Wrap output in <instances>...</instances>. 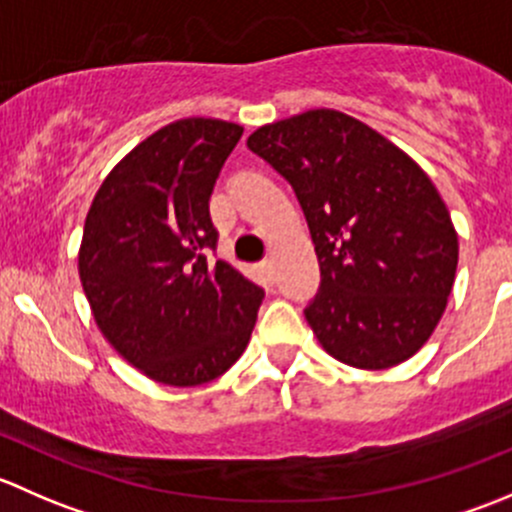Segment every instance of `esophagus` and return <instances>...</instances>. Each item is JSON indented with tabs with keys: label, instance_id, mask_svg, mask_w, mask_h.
Masks as SVG:
<instances>
[{
	"label": "esophagus",
	"instance_id": "34e87169",
	"mask_svg": "<svg viewBox=\"0 0 512 512\" xmlns=\"http://www.w3.org/2000/svg\"><path fill=\"white\" fill-rule=\"evenodd\" d=\"M257 270H260L262 280H265V282H272V280H275V265H272V260L260 262V267H257Z\"/></svg>",
	"mask_w": 512,
	"mask_h": 512
}]
</instances>
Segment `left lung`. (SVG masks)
I'll return each instance as SVG.
<instances>
[{"label": "left lung", "instance_id": "obj_1", "mask_svg": "<svg viewBox=\"0 0 512 512\" xmlns=\"http://www.w3.org/2000/svg\"><path fill=\"white\" fill-rule=\"evenodd\" d=\"M292 185L319 260L304 309L324 352L356 369L411 359L456 280L458 235L421 165L366 123L314 108L247 138Z\"/></svg>", "mask_w": 512, "mask_h": 512}]
</instances>
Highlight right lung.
I'll return each mask as SVG.
<instances>
[{"instance_id": "1", "label": "right lung", "mask_w": 512, "mask_h": 512, "mask_svg": "<svg viewBox=\"0 0 512 512\" xmlns=\"http://www.w3.org/2000/svg\"><path fill=\"white\" fill-rule=\"evenodd\" d=\"M242 126L180 118L138 143L98 188L79 277L113 349L148 379L200 386L223 376L255 329L262 292L218 245L210 195Z\"/></svg>"}]
</instances>
